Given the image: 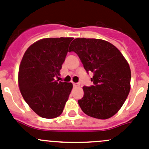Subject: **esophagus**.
<instances>
[{"label": "esophagus", "instance_id": "1", "mask_svg": "<svg viewBox=\"0 0 149 149\" xmlns=\"http://www.w3.org/2000/svg\"><path fill=\"white\" fill-rule=\"evenodd\" d=\"M80 85V83H73V86L74 87H78Z\"/></svg>", "mask_w": 149, "mask_h": 149}]
</instances>
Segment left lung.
<instances>
[{
	"label": "left lung",
	"mask_w": 149,
	"mask_h": 149,
	"mask_svg": "<svg viewBox=\"0 0 149 149\" xmlns=\"http://www.w3.org/2000/svg\"><path fill=\"white\" fill-rule=\"evenodd\" d=\"M78 55L87 73H93V85L84 86L78 100L85 114L105 120L121 108L130 91L131 70L120 51L112 44L96 38H78L69 52Z\"/></svg>",
	"instance_id": "1"
}]
</instances>
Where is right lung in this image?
<instances>
[{
    "instance_id": "right-lung-1",
    "label": "right lung",
    "mask_w": 149,
    "mask_h": 149,
    "mask_svg": "<svg viewBox=\"0 0 149 149\" xmlns=\"http://www.w3.org/2000/svg\"><path fill=\"white\" fill-rule=\"evenodd\" d=\"M73 38H47L36 41L23 56L18 71L21 95L38 116L53 119L62 113L72 83L56 80Z\"/></svg>"
}]
</instances>
